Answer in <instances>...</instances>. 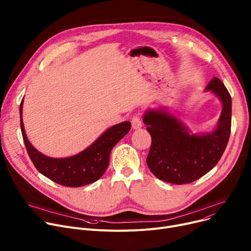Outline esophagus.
<instances>
[{"instance_id": "34e87169", "label": "esophagus", "mask_w": 251, "mask_h": 251, "mask_svg": "<svg viewBox=\"0 0 251 251\" xmlns=\"http://www.w3.org/2000/svg\"><path fill=\"white\" fill-rule=\"evenodd\" d=\"M143 126V123L141 121V118L139 117V115H134V117H132L131 119V127L133 129H138L140 127H142Z\"/></svg>"}]
</instances>
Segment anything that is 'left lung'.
<instances>
[{
  "instance_id": "1",
  "label": "left lung",
  "mask_w": 251,
  "mask_h": 251,
  "mask_svg": "<svg viewBox=\"0 0 251 251\" xmlns=\"http://www.w3.org/2000/svg\"><path fill=\"white\" fill-rule=\"evenodd\" d=\"M222 102L218 125L212 132L196 134L165 109L147 110L144 123L151 137L147 165L158 179L183 185L213 169L221 159L231 131V96L214 77L206 87Z\"/></svg>"
}]
</instances>
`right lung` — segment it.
<instances>
[{"label":"right lung","instance_id":"obj_1","mask_svg":"<svg viewBox=\"0 0 251 251\" xmlns=\"http://www.w3.org/2000/svg\"><path fill=\"white\" fill-rule=\"evenodd\" d=\"M23 100L20 104L22 136L28 155L35 168L51 181L66 187H81L98 181L108 167L109 155L130 129V123L124 122L112 126L87 149L68 158H50L38 151L27 139L23 119Z\"/></svg>","mask_w":251,"mask_h":251}]
</instances>
